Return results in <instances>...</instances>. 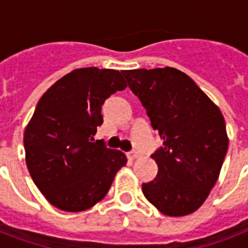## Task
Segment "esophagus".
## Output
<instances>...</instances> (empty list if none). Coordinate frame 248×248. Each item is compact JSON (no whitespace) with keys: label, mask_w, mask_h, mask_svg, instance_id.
Here are the masks:
<instances>
[{"label":"esophagus","mask_w":248,"mask_h":248,"mask_svg":"<svg viewBox=\"0 0 248 248\" xmlns=\"http://www.w3.org/2000/svg\"><path fill=\"white\" fill-rule=\"evenodd\" d=\"M127 157L130 159H136L138 157H139V153H138V152H135V151H131V152H128V153H127Z\"/></svg>","instance_id":"esophagus-1"}]
</instances>
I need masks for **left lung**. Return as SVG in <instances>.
Segmentation results:
<instances>
[{
    "label": "left lung",
    "mask_w": 248,
    "mask_h": 248,
    "mask_svg": "<svg viewBox=\"0 0 248 248\" xmlns=\"http://www.w3.org/2000/svg\"><path fill=\"white\" fill-rule=\"evenodd\" d=\"M121 73L163 140V147L152 155L158 173L143 184L144 196L163 215H189L202 206L219 179L229 143L223 114L179 69Z\"/></svg>",
    "instance_id": "1"
}]
</instances>
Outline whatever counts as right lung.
Instances as JSON below:
<instances>
[{
	"instance_id": "obj_1",
	"label": "right lung",
	"mask_w": 248,
	"mask_h": 248,
	"mask_svg": "<svg viewBox=\"0 0 248 248\" xmlns=\"http://www.w3.org/2000/svg\"><path fill=\"white\" fill-rule=\"evenodd\" d=\"M121 72L79 68L56 81L38 101L24 131L25 162L34 184L56 208L85 211L108 193L127 162L124 153L93 141L101 105L126 89Z\"/></svg>"
}]
</instances>
